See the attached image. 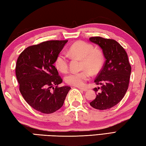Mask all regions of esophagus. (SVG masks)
<instances>
[{"label": "esophagus", "mask_w": 146, "mask_h": 146, "mask_svg": "<svg viewBox=\"0 0 146 146\" xmlns=\"http://www.w3.org/2000/svg\"><path fill=\"white\" fill-rule=\"evenodd\" d=\"M79 89H80V90H82V91H88V89L87 88H78Z\"/></svg>", "instance_id": "34e87169"}]
</instances>
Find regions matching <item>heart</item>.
<instances>
[{"mask_svg": "<svg viewBox=\"0 0 146 146\" xmlns=\"http://www.w3.org/2000/svg\"><path fill=\"white\" fill-rule=\"evenodd\" d=\"M68 55L70 57L81 60V68L86 69L80 72H71L65 77L67 84L74 86H82L90 78L91 72L97 74L102 69L105 56L102 50L94 48L91 44L84 41H77L68 49ZM56 69L62 73L67 72L69 69V60L67 55L60 53L55 60Z\"/></svg>", "mask_w": 146, "mask_h": 146, "instance_id": "b5f03b06", "label": "heart"}]
</instances>
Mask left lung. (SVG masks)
Wrapping results in <instances>:
<instances>
[{
  "instance_id": "left-lung-1",
  "label": "left lung",
  "mask_w": 146,
  "mask_h": 146,
  "mask_svg": "<svg viewBox=\"0 0 146 146\" xmlns=\"http://www.w3.org/2000/svg\"><path fill=\"white\" fill-rule=\"evenodd\" d=\"M90 40L102 48L106 58L94 80L96 84L102 86L93 89L96 97L90 104L95 109L104 110L112 108L123 99L129 87L131 65L125 50L117 41L100 36L91 37Z\"/></svg>"
}]
</instances>
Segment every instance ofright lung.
I'll return each instance as SVG.
<instances>
[{"mask_svg": "<svg viewBox=\"0 0 146 146\" xmlns=\"http://www.w3.org/2000/svg\"><path fill=\"white\" fill-rule=\"evenodd\" d=\"M67 41L50 40L28 46L17 60L16 75L21 93L33 108L43 113L60 109L70 90L67 86L58 87L62 79L53 65Z\"/></svg>", "mask_w": 146, "mask_h": 146, "instance_id": "1", "label": "right lung"}]
</instances>
